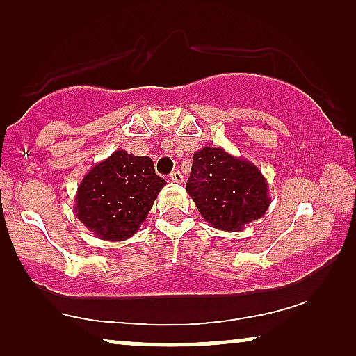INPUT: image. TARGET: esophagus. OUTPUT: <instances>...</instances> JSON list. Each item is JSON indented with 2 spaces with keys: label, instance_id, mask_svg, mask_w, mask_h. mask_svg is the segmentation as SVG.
<instances>
[{
  "label": "esophagus",
  "instance_id": "esophagus-1",
  "mask_svg": "<svg viewBox=\"0 0 356 356\" xmlns=\"http://www.w3.org/2000/svg\"><path fill=\"white\" fill-rule=\"evenodd\" d=\"M170 181L177 182V184H182L184 182V175L181 174V170H174V172L170 174Z\"/></svg>",
  "mask_w": 356,
  "mask_h": 356
}]
</instances>
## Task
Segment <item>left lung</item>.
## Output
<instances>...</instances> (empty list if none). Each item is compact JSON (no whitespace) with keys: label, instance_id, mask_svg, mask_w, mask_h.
<instances>
[{"label":"left lung","instance_id":"1","mask_svg":"<svg viewBox=\"0 0 356 356\" xmlns=\"http://www.w3.org/2000/svg\"><path fill=\"white\" fill-rule=\"evenodd\" d=\"M261 170L222 147H202L192 155L187 194L209 226L241 232L266 214L271 197Z\"/></svg>","mask_w":356,"mask_h":356}]
</instances>
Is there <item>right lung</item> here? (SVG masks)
Here are the masks:
<instances>
[{
  "instance_id": "add662e5",
  "label": "right lung",
  "mask_w": 356,
  "mask_h": 356,
  "mask_svg": "<svg viewBox=\"0 0 356 356\" xmlns=\"http://www.w3.org/2000/svg\"><path fill=\"white\" fill-rule=\"evenodd\" d=\"M165 184L152 159L115 150L81 179L73 211L99 239L125 241L140 231Z\"/></svg>"
}]
</instances>
